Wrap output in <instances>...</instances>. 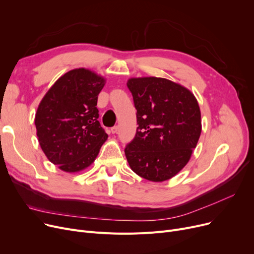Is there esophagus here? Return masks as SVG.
<instances>
[{
	"label": "esophagus",
	"instance_id": "34e87169",
	"mask_svg": "<svg viewBox=\"0 0 254 254\" xmlns=\"http://www.w3.org/2000/svg\"><path fill=\"white\" fill-rule=\"evenodd\" d=\"M110 130H111L112 134H115V132H117V130H118V127H117V126H114V127H111Z\"/></svg>",
	"mask_w": 254,
	"mask_h": 254
}]
</instances>
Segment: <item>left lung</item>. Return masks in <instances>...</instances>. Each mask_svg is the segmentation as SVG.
Wrapping results in <instances>:
<instances>
[{
	"label": "left lung",
	"mask_w": 254,
	"mask_h": 254,
	"mask_svg": "<svg viewBox=\"0 0 254 254\" xmlns=\"http://www.w3.org/2000/svg\"><path fill=\"white\" fill-rule=\"evenodd\" d=\"M127 85L138 124L125 149L127 163L142 178L168 180L189 163L201 135L197 101L188 88L165 78H130Z\"/></svg>",
	"instance_id": "1"
}]
</instances>
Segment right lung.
Here are the masks:
<instances>
[{
  "label": "right lung",
  "instance_id": "obj_1",
  "mask_svg": "<svg viewBox=\"0 0 254 254\" xmlns=\"http://www.w3.org/2000/svg\"><path fill=\"white\" fill-rule=\"evenodd\" d=\"M105 79L89 70H71L57 80L40 103L37 137L49 161L64 172L90 166L108 138L99 123L98 96Z\"/></svg>",
  "mask_w": 254,
  "mask_h": 254
}]
</instances>
